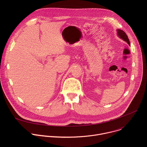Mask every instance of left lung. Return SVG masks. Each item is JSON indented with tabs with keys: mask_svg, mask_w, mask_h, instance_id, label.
<instances>
[{
	"mask_svg": "<svg viewBox=\"0 0 147 147\" xmlns=\"http://www.w3.org/2000/svg\"><path fill=\"white\" fill-rule=\"evenodd\" d=\"M117 34L119 36L121 39H123L124 41L127 42V43H128V44L130 45L129 39L128 38L127 35L125 33V32H124L123 30H117Z\"/></svg>",
	"mask_w": 147,
	"mask_h": 147,
	"instance_id": "8db88e82",
	"label": "left lung"
}]
</instances>
